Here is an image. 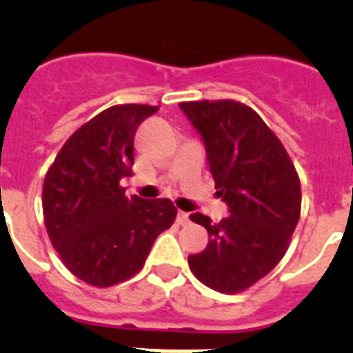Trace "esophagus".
Masks as SVG:
<instances>
[{"instance_id": "34e87169", "label": "esophagus", "mask_w": 353, "mask_h": 353, "mask_svg": "<svg viewBox=\"0 0 353 353\" xmlns=\"http://www.w3.org/2000/svg\"><path fill=\"white\" fill-rule=\"evenodd\" d=\"M176 219H179L180 224H189V223H191L189 212H183V210H179V215H176Z\"/></svg>"}]
</instances>
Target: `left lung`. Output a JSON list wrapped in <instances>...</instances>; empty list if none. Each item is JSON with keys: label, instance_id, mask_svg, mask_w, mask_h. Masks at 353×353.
Here are the masks:
<instances>
[{"label": "left lung", "instance_id": "obj_1", "mask_svg": "<svg viewBox=\"0 0 353 353\" xmlns=\"http://www.w3.org/2000/svg\"><path fill=\"white\" fill-rule=\"evenodd\" d=\"M207 152L217 196L230 217L207 228L208 245L189 256L199 281L223 293L249 288L279 263L301 215V182L276 134L251 108L233 101L182 102Z\"/></svg>", "mask_w": 353, "mask_h": 353}]
</instances>
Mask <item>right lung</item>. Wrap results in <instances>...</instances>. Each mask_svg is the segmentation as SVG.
I'll use <instances>...</instances> for the list:
<instances>
[{
	"mask_svg": "<svg viewBox=\"0 0 353 353\" xmlns=\"http://www.w3.org/2000/svg\"><path fill=\"white\" fill-rule=\"evenodd\" d=\"M159 108L113 105L72 134L46 174L42 207L65 267L93 286L139 272L155 239L173 224L170 199L127 198L120 180L134 164V138Z\"/></svg>",
	"mask_w": 353,
	"mask_h": 353,
	"instance_id": "right-lung-1",
	"label": "right lung"
}]
</instances>
